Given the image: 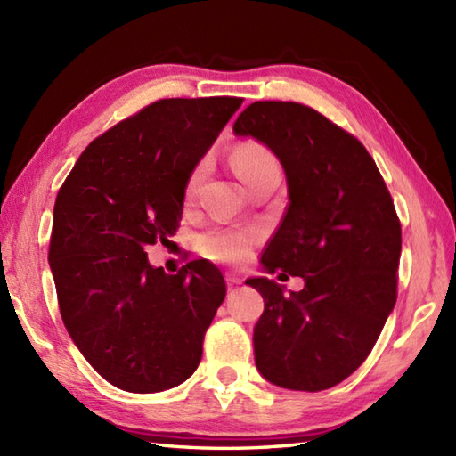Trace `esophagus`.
Masks as SVG:
<instances>
[{
	"label": "esophagus",
	"instance_id": "obj_1",
	"mask_svg": "<svg viewBox=\"0 0 456 456\" xmlns=\"http://www.w3.org/2000/svg\"><path fill=\"white\" fill-rule=\"evenodd\" d=\"M225 278H227V282H229L231 286L243 282V276H240L239 273H227V274H225Z\"/></svg>",
	"mask_w": 456,
	"mask_h": 456
}]
</instances>
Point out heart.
<instances>
[{
  "instance_id": "b5f03b06",
  "label": "heart",
  "mask_w": 456,
  "mask_h": 456,
  "mask_svg": "<svg viewBox=\"0 0 456 456\" xmlns=\"http://www.w3.org/2000/svg\"><path fill=\"white\" fill-rule=\"evenodd\" d=\"M233 168L240 182H248L256 174L278 168L276 159L270 154L266 149L258 147V144H247V147H240L233 154ZM203 176V167H198L188 180L186 186V198H193L200 182ZM255 233L253 231H235V229H208L198 237V248L201 255L208 258L216 260V263L223 265H237L243 260L250 247L255 243Z\"/></svg>"
}]
</instances>
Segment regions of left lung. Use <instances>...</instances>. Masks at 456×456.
I'll use <instances>...</instances> for the list:
<instances>
[{
  "mask_svg": "<svg viewBox=\"0 0 456 456\" xmlns=\"http://www.w3.org/2000/svg\"><path fill=\"white\" fill-rule=\"evenodd\" d=\"M233 133L274 152L286 174L288 209L263 270L304 278L286 294L248 278L265 312L255 325L258 372L286 390L319 392L351 376L395 305L402 227L370 154L322 113L294 102H256Z\"/></svg>",
  "mask_w": 456,
  "mask_h": 456,
  "instance_id": "obj_1",
  "label": "left lung"
}]
</instances>
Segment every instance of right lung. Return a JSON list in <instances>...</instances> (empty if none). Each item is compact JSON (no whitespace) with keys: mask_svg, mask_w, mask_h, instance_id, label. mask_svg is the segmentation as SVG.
Here are the masks:
<instances>
[{"mask_svg":"<svg viewBox=\"0 0 456 456\" xmlns=\"http://www.w3.org/2000/svg\"><path fill=\"white\" fill-rule=\"evenodd\" d=\"M240 103L154 102L92 141L58 191L48 265L62 322L115 388L170 390L201 361L223 274L191 260L170 276L144 248L170 243L191 172Z\"/></svg>","mask_w":456,"mask_h":456,"instance_id":"add662e5","label":"right lung"}]
</instances>
